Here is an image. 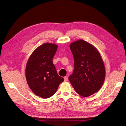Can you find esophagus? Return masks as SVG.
I'll return each mask as SVG.
<instances>
[{"instance_id":"esophagus-1","label":"esophagus","mask_w":126,"mask_h":126,"mask_svg":"<svg viewBox=\"0 0 126 126\" xmlns=\"http://www.w3.org/2000/svg\"><path fill=\"white\" fill-rule=\"evenodd\" d=\"M68 77H64V81H68Z\"/></svg>"}]
</instances>
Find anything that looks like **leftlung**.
Here are the masks:
<instances>
[{
    "label": "left lung",
    "instance_id": "left-lung-1",
    "mask_svg": "<svg viewBox=\"0 0 126 126\" xmlns=\"http://www.w3.org/2000/svg\"><path fill=\"white\" fill-rule=\"evenodd\" d=\"M70 48L75 60V68L69 77L76 92L88 97L98 92L105 78V68L102 56L93 45L83 40L71 43Z\"/></svg>",
    "mask_w": 126,
    "mask_h": 126
}]
</instances>
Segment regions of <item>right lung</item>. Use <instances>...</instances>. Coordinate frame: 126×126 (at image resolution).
<instances>
[{
  "instance_id": "right-lung-1",
  "label": "right lung",
  "mask_w": 126,
  "mask_h": 126,
  "mask_svg": "<svg viewBox=\"0 0 126 126\" xmlns=\"http://www.w3.org/2000/svg\"><path fill=\"white\" fill-rule=\"evenodd\" d=\"M58 45L46 43L30 55L25 67V77L30 89L37 96L47 98L53 95L64 81L56 71L53 58Z\"/></svg>"
}]
</instances>
